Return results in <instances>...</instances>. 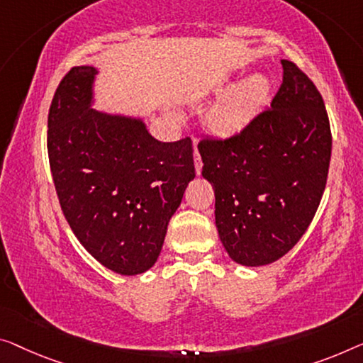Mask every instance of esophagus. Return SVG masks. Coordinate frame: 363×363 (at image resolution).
<instances>
[{"label":"esophagus","instance_id":"1","mask_svg":"<svg viewBox=\"0 0 363 363\" xmlns=\"http://www.w3.org/2000/svg\"><path fill=\"white\" fill-rule=\"evenodd\" d=\"M194 161H196V172L200 174V171H202V158H200L197 148H194Z\"/></svg>","mask_w":363,"mask_h":363}]
</instances>
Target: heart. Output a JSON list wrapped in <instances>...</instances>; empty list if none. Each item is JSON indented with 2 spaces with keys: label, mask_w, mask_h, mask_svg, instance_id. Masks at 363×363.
<instances>
[{
  "label": "heart",
  "mask_w": 363,
  "mask_h": 363,
  "mask_svg": "<svg viewBox=\"0 0 363 363\" xmlns=\"http://www.w3.org/2000/svg\"><path fill=\"white\" fill-rule=\"evenodd\" d=\"M269 94L270 81L264 74H252L241 81L210 113V128L223 137L238 133L262 109L269 99Z\"/></svg>",
  "instance_id": "heart-1"
}]
</instances>
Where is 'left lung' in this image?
<instances>
[{
    "instance_id": "8db88e82",
    "label": "left lung",
    "mask_w": 363,
    "mask_h": 363,
    "mask_svg": "<svg viewBox=\"0 0 363 363\" xmlns=\"http://www.w3.org/2000/svg\"><path fill=\"white\" fill-rule=\"evenodd\" d=\"M270 107L228 138L199 142L215 225L230 257L266 266L305 235L321 202L333 135L324 101L294 62Z\"/></svg>"
}]
</instances>
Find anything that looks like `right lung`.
Wrapping results in <instances>:
<instances>
[{
	"label": "right lung",
	"instance_id": "obj_1",
	"mask_svg": "<svg viewBox=\"0 0 363 363\" xmlns=\"http://www.w3.org/2000/svg\"><path fill=\"white\" fill-rule=\"evenodd\" d=\"M93 67L65 74L48 111L47 150L62 212L84 250L122 275L148 270L196 177L192 140L158 142L142 121L91 109Z\"/></svg>",
	"mask_w": 363,
	"mask_h": 363
}]
</instances>
